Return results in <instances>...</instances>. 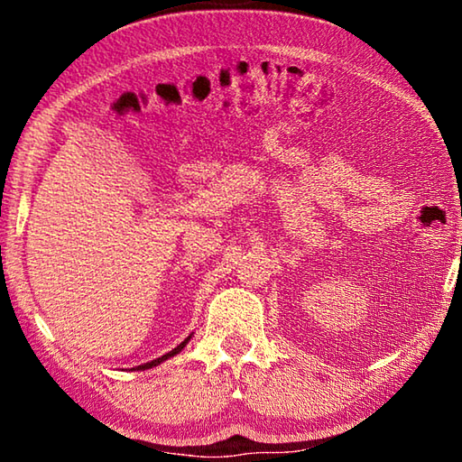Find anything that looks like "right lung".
Segmentation results:
<instances>
[{
    "instance_id": "obj_1",
    "label": "right lung",
    "mask_w": 462,
    "mask_h": 462,
    "mask_svg": "<svg viewBox=\"0 0 462 462\" xmlns=\"http://www.w3.org/2000/svg\"><path fill=\"white\" fill-rule=\"evenodd\" d=\"M191 336H193V332L187 336V338L181 342V344H177V346L173 348V350H169L167 355H162V356H159V358H154V361H151V363H144V365H138V366H132L130 371H146V369H152V366H159L161 363H165L167 358H171V356H175V355H179L181 353V350L187 346V342L191 340Z\"/></svg>"
}]
</instances>
